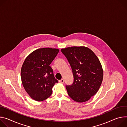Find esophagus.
Returning a JSON list of instances; mask_svg holds the SVG:
<instances>
[{
	"mask_svg": "<svg viewBox=\"0 0 127 127\" xmlns=\"http://www.w3.org/2000/svg\"><path fill=\"white\" fill-rule=\"evenodd\" d=\"M59 82H60L61 83L63 84V83H64V79H61V80H60V81H59Z\"/></svg>",
	"mask_w": 127,
	"mask_h": 127,
	"instance_id": "34e87169",
	"label": "esophagus"
}]
</instances>
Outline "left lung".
I'll return each mask as SVG.
<instances>
[{"label":"left lung","mask_w":127,"mask_h":127,"mask_svg":"<svg viewBox=\"0 0 127 127\" xmlns=\"http://www.w3.org/2000/svg\"><path fill=\"white\" fill-rule=\"evenodd\" d=\"M72 67L74 82L66 85L69 96L77 102L89 100L99 90L103 80L101 64L95 54L85 46L61 49Z\"/></svg>","instance_id":"8db88e82"}]
</instances>
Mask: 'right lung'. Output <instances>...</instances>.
<instances>
[{"label": "right lung", "mask_w": 127, "mask_h": 127, "mask_svg": "<svg viewBox=\"0 0 127 127\" xmlns=\"http://www.w3.org/2000/svg\"><path fill=\"white\" fill-rule=\"evenodd\" d=\"M59 51L56 48H39L26 58L21 68V80L26 91L33 99H46L51 95L54 84L58 83L50 64Z\"/></svg>", "instance_id": "1"}]
</instances>
